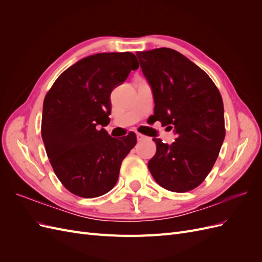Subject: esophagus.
I'll return each instance as SVG.
<instances>
[{
    "mask_svg": "<svg viewBox=\"0 0 262 262\" xmlns=\"http://www.w3.org/2000/svg\"><path fill=\"white\" fill-rule=\"evenodd\" d=\"M137 139H138V141H142L145 139V136H143V134H141V133H137Z\"/></svg>",
    "mask_w": 262,
    "mask_h": 262,
    "instance_id": "esophagus-1",
    "label": "esophagus"
}]
</instances>
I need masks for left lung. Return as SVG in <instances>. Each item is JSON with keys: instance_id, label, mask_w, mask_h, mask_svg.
<instances>
[{"instance_id": "1", "label": "left lung", "mask_w": 262, "mask_h": 262, "mask_svg": "<svg viewBox=\"0 0 262 262\" xmlns=\"http://www.w3.org/2000/svg\"><path fill=\"white\" fill-rule=\"evenodd\" d=\"M137 57L152 87L156 120L176 134L171 144L153 139L156 153L148 169L169 191H190L209 175L223 144L222 96L210 76L176 50L158 48Z\"/></svg>"}]
</instances>
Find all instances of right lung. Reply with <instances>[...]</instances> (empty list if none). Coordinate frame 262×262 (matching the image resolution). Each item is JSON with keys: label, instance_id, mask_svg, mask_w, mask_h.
<instances>
[{"label": "right lung", "instance_id": "obj_1", "mask_svg": "<svg viewBox=\"0 0 262 262\" xmlns=\"http://www.w3.org/2000/svg\"><path fill=\"white\" fill-rule=\"evenodd\" d=\"M137 69L131 52L90 55L67 69L46 95V152L61 184L75 195L96 198L110 191L123 158L137 144L134 132L116 139L100 129L110 121V94Z\"/></svg>", "mask_w": 262, "mask_h": 262}]
</instances>
